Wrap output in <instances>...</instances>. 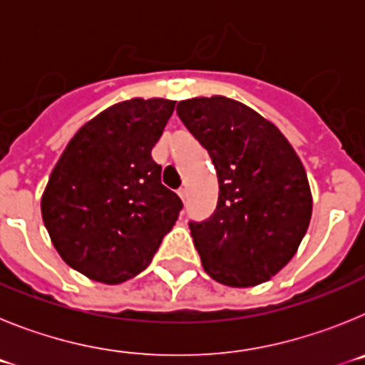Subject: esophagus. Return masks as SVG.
<instances>
[{
	"mask_svg": "<svg viewBox=\"0 0 365 365\" xmlns=\"http://www.w3.org/2000/svg\"><path fill=\"white\" fill-rule=\"evenodd\" d=\"M177 193H179V197L182 199V201H186V197H188V190L186 188H179V192Z\"/></svg>",
	"mask_w": 365,
	"mask_h": 365,
	"instance_id": "esophagus-1",
	"label": "esophagus"
}]
</instances>
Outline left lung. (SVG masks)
<instances>
[{"mask_svg": "<svg viewBox=\"0 0 365 365\" xmlns=\"http://www.w3.org/2000/svg\"><path fill=\"white\" fill-rule=\"evenodd\" d=\"M177 115L217 172V208L190 222L202 267L228 287L269 282L292 259L311 221L302 160L272 122L237 100H182Z\"/></svg>", "mask_w": 365, "mask_h": 365, "instance_id": "left-lung-1", "label": "left lung"}]
</instances>
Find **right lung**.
<instances>
[{"instance_id":"1","label":"right lung","mask_w":365,"mask_h":365,"mask_svg":"<svg viewBox=\"0 0 365 365\" xmlns=\"http://www.w3.org/2000/svg\"><path fill=\"white\" fill-rule=\"evenodd\" d=\"M175 102L131 98L80 128L41 195V217L67 265L117 285L143 272L182 208L151 150Z\"/></svg>"}]
</instances>
